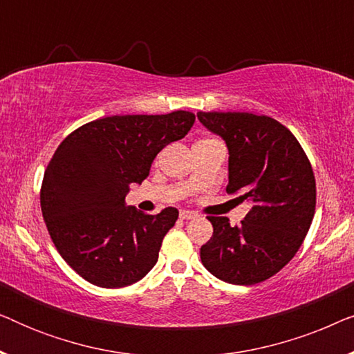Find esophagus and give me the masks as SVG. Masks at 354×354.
Instances as JSON below:
<instances>
[{"instance_id": "34e87169", "label": "esophagus", "mask_w": 354, "mask_h": 354, "mask_svg": "<svg viewBox=\"0 0 354 354\" xmlns=\"http://www.w3.org/2000/svg\"><path fill=\"white\" fill-rule=\"evenodd\" d=\"M196 214L193 211H180V219H185V221H188V219H193V217H195Z\"/></svg>"}]
</instances>
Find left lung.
Returning a JSON list of instances; mask_svg holds the SVG:
<instances>
[{
  "label": "left lung",
  "instance_id": "left-lung-1",
  "mask_svg": "<svg viewBox=\"0 0 354 354\" xmlns=\"http://www.w3.org/2000/svg\"><path fill=\"white\" fill-rule=\"evenodd\" d=\"M198 119L229 148L227 193L253 203L240 225L207 216L214 230L201 246V263L224 282H264L292 261L311 227V162L297 137L269 115L200 111Z\"/></svg>",
  "mask_w": 354,
  "mask_h": 354
}]
</instances>
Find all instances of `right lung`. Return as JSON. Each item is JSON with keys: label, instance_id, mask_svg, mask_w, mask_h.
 Masks as SVG:
<instances>
[{"label": "right lung", "instance_id": "1", "mask_svg": "<svg viewBox=\"0 0 354 354\" xmlns=\"http://www.w3.org/2000/svg\"><path fill=\"white\" fill-rule=\"evenodd\" d=\"M193 124L190 111L111 115L75 129L57 147L41 182L43 219L62 259L86 282L127 287L156 264L178 211L145 214L124 200L148 177L156 154Z\"/></svg>", "mask_w": 354, "mask_h": 354}]
</instances>
